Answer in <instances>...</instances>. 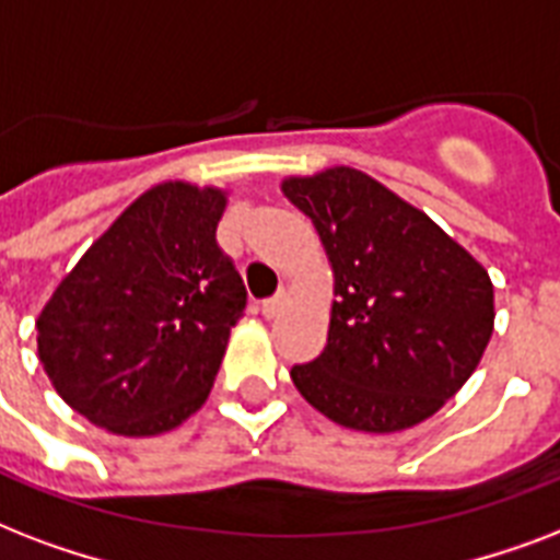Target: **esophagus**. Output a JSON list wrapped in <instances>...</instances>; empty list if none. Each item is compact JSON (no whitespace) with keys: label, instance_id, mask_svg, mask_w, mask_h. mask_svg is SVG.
<instances>
[{"label":"esophagus","instance_id":"obj_1","mask_svg":"<svg viewBox=\"0 0 560 560\" xmlns=\"http://www.w3.org/2000/svg\"><path fill=\"white\" fill-rule=\"evenodd\" d=\"M285 303H289V294L277 292L275 298L262 301V315H266V318H277V315L285 310Z\"/></svg>","mask_w":560,"mask_h":560}]
</instances>
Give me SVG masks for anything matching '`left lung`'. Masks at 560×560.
<instances>
[{
  "label": "left lung",
  "instance_id": "left-lung-1",
  "mask_svg": "<svg viewBox=\"0 0 560 560\" xmlns=\"http://www.w3.org/2000/svg\"><path fill=\"white\" fill-rule=\"evenodd\" d=\"M310 215L332 268L327 348L292 368L324 418L359 432H402L470 380L493 332L488 268L427 212L350 166L280 180Z\"/></svg>",
  "mask_w": 560,
  "mask_h": 560
}]
</instances>
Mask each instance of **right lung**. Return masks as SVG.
Returning <instances> with one entry per match:
<instances>
[{"label":"right lung","mask_w":560,"mask_h":560,"mask_svg":"<svg viewBox=\"0 0 560 560\" xmlns=\"http://www.w3.org/2000/svg\"><path fill=\"white\" fill-rule=\"evenodd\" d=\"M228 189L163 180L128 203L37 315V357L69 409L125 438L201 409L245 283L215 242Z\"/></svg>","instance_id":"right-lung-1"}]
</instances>
